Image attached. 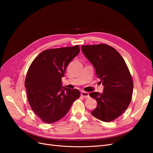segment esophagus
<instances>
[{"label":"esophagus","instance_id":"1","mask_svg":"<svg viewBox=\"0 0 153 153\" xmlns=\"http://www.w3.org/2000/svg\"><path fill=\"white\" fill-rule=\"evenodd\" d=\"M81 96L82 97H84V98H89V93H88V92H85V91H82L81 92Z\"/></svg>","mask_w":153,"mask_h":153}]
</instances>
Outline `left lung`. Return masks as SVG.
Wrapping results in <instances>:
<instances>
[{"label":"left lung","instance_id":"left-lung-1","mask_svg":"<svg viewBox=\"0 0 153 153\" xmlns=\"http://www.w3.org/2000/svg\"><path fill=\"white\" fill-rule=\"evenodd\" d=\"M81 48L104 86L103 93L92 92L89 94L98 104L91 114L102 121H112L131 102L133 82L129 69L120 53L109 45H83Z\"/></svg>","mask_w":153,"mask_h":153}]
</instances>
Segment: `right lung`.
Instances as JSON below:
<instances>
[{"instance_id": "1", "label": "right lung", "mask_w": 153, "mask_h": 153, "mask_svg": "<svg viewBox=\"0 0 153 153\" xmlns=\"http://www.w3.org/2000/svg\"><path fill=\"white\" fill-rule=\"evenodd\" d=\"M79 52L78 45L46 50L30 64L25 81L27 98L31 109L46 123L63 117L80 96L78 89L62 85L67 66Z\"/></svg>"}]
</instances>
